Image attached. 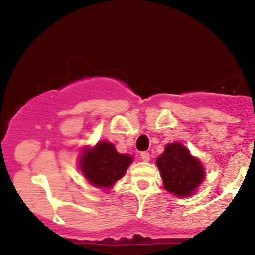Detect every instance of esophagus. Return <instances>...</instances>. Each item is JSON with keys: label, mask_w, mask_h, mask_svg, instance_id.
Instances as JSON below:
<instances>
[{"label": "esophagus", "mask_w": 255, "mask_h": 255, "mask_svg": "<svg viewBox=\"0 0 255 255\" xmlns=\"http://www.w3.org/2000/svg\"><path fill=\"white\" fill-rule=\"evenodd\" d=\"M140 156H141V159L144 160V162H148V160H150V153H148V152H142Z\"/></svg>", "instance_id": "esophagus-1"}]
</instances>
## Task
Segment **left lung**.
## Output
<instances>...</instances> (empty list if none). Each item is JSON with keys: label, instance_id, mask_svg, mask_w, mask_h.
<instances>
[{"label": "left lung", "instance_id": "8db88e82", "mask_svg": "<svg viewBox=\"0 0 255 255\" xmlns=\"http://www.w3.org/2000/svg\"><path fill=\"white\" fill-rule=\"evenodd\" d=\"M156 163L164 188L176 197L192 195L205 177L200 160L193 157L188 148L180 142L166 145Z\"/></svg>", "mask_w": 255, "mask_h": 255}]
</instances>
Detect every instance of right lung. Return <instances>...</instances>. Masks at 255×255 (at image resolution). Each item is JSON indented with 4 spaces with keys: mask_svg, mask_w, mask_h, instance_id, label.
<instances>
[{
    "mask_svg": "<svg viewBox=\"0 0 255 255\" xmlns=\"http://www.w3.org/2000/svg\"><path fill=\"white\" fill-rule=\"evenodd\" d=\"M133 162L129 154H121L108 141H99L95 147H85L79 159V168L92 186L110 188L125 176Z\"/></svg>",
    "mask_w": 255,
    "mask_h": 255,
    "instance_id": "right-lung-1",
    "label": "right lung"
}]
</instances>
